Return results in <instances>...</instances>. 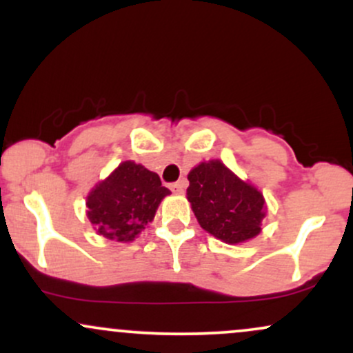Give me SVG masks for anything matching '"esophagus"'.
I'll use <instances>...</instances> for the list:
<instances>
[{
    "instance_id": "esophagus-1",
    "label": "esophagus",
    "mask_w": 353,
    "mask_h": 353,
    "mask_svg": "<svg viewBox=\"0 0 353 353\" xmlns=\"http://www.w3.org/2000/svg\"><path fill=\"white\" fill-rule=\"evenodd\" d=\"M185 189V181H177L174 182V184H171V190L174 194H182L184 192Z\"/></svg>"
}]
</instances>
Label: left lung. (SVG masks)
Instances as JSON below:
<instances>
[{"label": "left lung", "mask_w": 353, "mask_h": 353, "mask_svg": "<svg viewBox=\"0 0 353 353\" xmlns=\"http://www.w3.org/2000/svg\"><path fill=\"white\" fill-rule=\"evenodd\" d=\"M188 179V201L205 232L230 245L261 234L267 212L264 196L222 161L197 164L190 169Z\"/></svg>", "instance_id": "obj_1"}]
</instances>
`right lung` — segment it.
I'll return each instance as SVG.
<instances>
[{
	"instance_id": "1",
	"label": "right lung",
	"mask_w": 353,
	"mask_h": 353,
	"mask_svg": "<svg viewBox=\"0 0 353 353\" xmlns=\"http://www.w3.org/2000/svg\"><path fill=\"white\" fill-rule=\"evenodd\" d=\"M171 190L156 172L134 161H123L86 197V216L99 236L131 242L152 222L161 201Z\"/></svg>"
}]
</instances>
